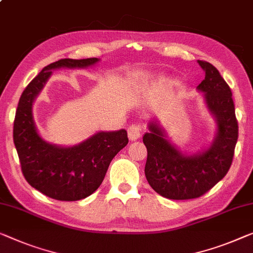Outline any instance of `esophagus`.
<instances>
[{
  "instance_id": "obj_1",
  "label": "esophagus",
  "mask_w": 253,
  "mask_h": 253,
  "mask_svg": "<svg viewBox=\"0 0 253 253\" xmlns=\"http://www.w3.org/2000/svg\"><path fill=\"white\" fill-rule=\"evenodd\" d=\"M141 127L137 125H133L128 128V138H129V141H136L137 138L141 137Z\"/></svg>"
}]
</instances>
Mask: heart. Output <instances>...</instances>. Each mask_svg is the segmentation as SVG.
I'll list each match as a JSON object with an SVG mask.
<instances>
[{"instance_id":"1","label":"heart","mask_w":253,"mask_h":253,"mask_svg":"<svg viewBox=\"0 0 253 253\" xmlns=\"http://www.w3.org/2000/svg\"><path fill=\"white\" fill-rule=\"evenodd\" d=\"M157 79H158V81H159V82H165V81H166V77L160 76V77H158Z\"/></svg>"}]
</instances>
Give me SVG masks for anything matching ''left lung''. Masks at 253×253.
Wrapping results in <instances>:
<instances>
[{"label":"left lung","instance_id":"left-lung-1","mask_svg":"<svg viewBox=\"0 0 253 253\" xmlns=\"http://www.w3.org/2000/svg\"><path fill=\"white\" fill-rule=\"evenodd\" d=\"M205 79L197 89L216 122V134L208 148L184 153L168 137L157 119L150 120L143 136L148 150L145 177L161 197L188 200L201 197L227 174L239 136L234 102L227 83L211 63L198 60Z\"/></svg>","mask_w":253,"mask_h":253}]
</instances>
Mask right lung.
<instances>
[{
	"instance_id": "add662e5",
	"label": "right lung",
	"mask_w": 253,
	"mask_h": 253,
	"mask_svg": "<svg viewBox=\"0 0 253 253\" xmlns=\"http://www.w3.org/2000/svg\"><path fill=\"white\" fill-rule=\"evenodd\" d=\"M97 58L61 59L44 67L22 92L13 124V142L21 170L30 186L48 198L77 201L95 192L111 160L128 143L125 129L97 131L78 144L61 146L42 138L33 116V104L51 77L61 68H87Z\"/></svg>"
}]
</instances>
